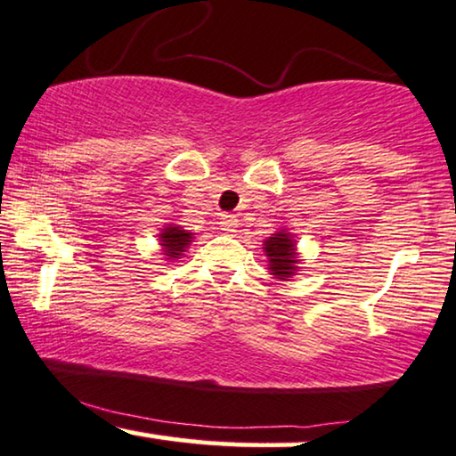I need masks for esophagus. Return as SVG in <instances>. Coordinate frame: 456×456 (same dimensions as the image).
<instances>
[{
	"instance_id": "obj_1",
	"label": "esophagus",
	"mask_w": 456,
	"mask_h": 456,
	"mask_svg": "<svg viewBox=\"0 0 456 456\" xmlns=\"http://www.w3.org/2000/svg\"><path fill=\"white\" fill-rule=\"evenodd\" d=\"M220 228L224 230V232H234V230L239 228V217L232 214H222Z\"/></svg>"
}]
</instances>
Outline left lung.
<instances>
[{
	"label": "left lung",
	"mask_w": 456,
	"mask_h": 456,
	"mask_svg": "<svg viewBox=\"0 0 456 456\" xmlns=\"http://www.w3.org/2000/svg\"><path fill=\"white\" fill-rule=\"evenodd\" d=\"M264 253L267 257V270L280 282H289L301 272V257L297 253V239L289 228L278 230L264 240Z\"/></svg>",
	"instance_id": "1"
}]
</instances>
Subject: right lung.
<instances>
[{"instance_id": "right-lung-1", "label": "right lung", "mask_w": 456, "mask_h": 456, "mask_svg": "<svg viewBox=\"0 0 456 456\" xmlns=\"http://www.w3.org/2000/svg\"><path fill=\"white\" fill-rule=\"evenodd\" d=\"M158 239H159V247H161V255H164V259L176 261L186 253V248H189L195 236H192V232H189V230L178 226V224H166V226L159 230Z\"/></svg>"}]
</instances>
